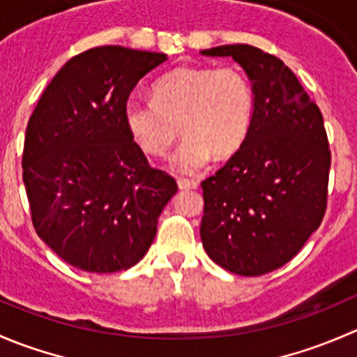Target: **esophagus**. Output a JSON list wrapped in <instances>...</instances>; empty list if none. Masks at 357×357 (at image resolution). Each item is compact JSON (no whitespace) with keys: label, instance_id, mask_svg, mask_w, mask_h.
<instances>
[{"label":"esophagus","instance_id":"obj_1","mask_svg":"<svg viewBox=\"0 0 357 357\" xmlns=\"http://www.w3.org/2000/svg\"><path fill=\"white\" fill-rule=\"evenodd\" d=\"M179 190H197L199 188V181L197 179H178Z\"/></svg>","mask_w":357,"mask_h":357}]
</instances>
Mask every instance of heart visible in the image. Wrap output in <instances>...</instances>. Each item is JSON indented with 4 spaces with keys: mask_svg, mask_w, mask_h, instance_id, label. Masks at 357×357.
Segmentation results:
<instances>
[{
    "mask_svg": "<svg viewBox=\"0 0 357 357\" xmlns=\"http://www.w3.org/2000/svg\"><path fill=\"white\" fill-rule=\"evenodd\" d=\"M254 115V89L235 67H179L153 84V100L129 98L124 124L145 153L164 157L179 128L186 138L171 167L195 174L212 158L235 153L245 142Z\"/></svg>",
    "mask_w": 357,
    "mask_h": 357,
    "instance_id": "heart-1",
    "label": "heart"
}]
</instances>
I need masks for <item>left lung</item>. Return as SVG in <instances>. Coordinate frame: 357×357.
I'll use <instances>...</instances> for the list:
<instances>
[{
	"instance_id": "8db88e82",
	"label": "left lung",
	"mask_w": 357,
	"mask_h": 357,
	"mask_svg": "<svg viewBox=\"0 0 357 357\" xmlns=\"http://www.w3.org/2000/svg\"><path fill=\"white\" fill-rule=\"evenodd\" d=\"M200 53L231 56L254 89L245 142L202 183V243L229 273L264 275L287 264L325 215L332 157L323 115L276 56L250 45Z\"/></svg>"
}]
</instances>
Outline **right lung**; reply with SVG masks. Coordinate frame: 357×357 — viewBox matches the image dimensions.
Wrapping results in <instances>:
<instances>
[{
  "label": "right lung",
  "mask_w": 357,
  "mask_h": 357,
  "mask_svg": "<svg viewBox=\"0 0 357 357\" xmlns=\"http://www.w3.org/2000/svg\"><path fill=\"white\" fill-rule=\"evenodd\" d=\"M165 60L124 46L88 50L56 72L29 119L22 169L32 225L82 271L117 273L142 261L178 192L124 124L135 86Z\"/></svg>",
  "instance_id": "add662e5"
}]
</instances>
